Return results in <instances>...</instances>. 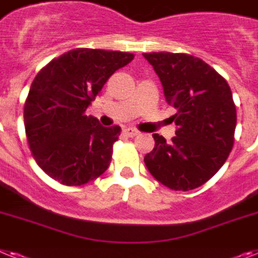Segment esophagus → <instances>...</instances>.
Here are the masks:
<instances>
[{
	"label": "esophagus",
	"instance_id": "obj_1",
	"mask_svg": "<svg viewBox=\"0 0 258 258\" xmlns=\"http://www.w3.org/2000/svg\"><path fill=\"white\" fill-rule=\"evenodd\" d=\"M123 134H124L125 136L134 138V136L139 135V131L135 128H133V127H125V128H123Z\"/></svg>",
	"mask_w": 258,
	"mask_h": 258
}]
</instances>
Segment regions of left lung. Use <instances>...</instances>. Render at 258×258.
I'll list each match as a JSON object with an SVG mask.
<instances>
[{"label":"left lung","mask_w":258,"mask_h":258,"mask_svg":"<svg viewBox=\"0 0 258 258\" xmlns=\"http://www.w3.org/2000/svg\"><path fill=\"white\" fill-rule=\"evenodd\" d=\"M160 77L176 136L153 134L155 148L144 157L149 173L172 190L187 191L207 182L223 166L235 142L232 92L215 69L187 53H143Z\"/></svg>","instance_id":"left-lung-1"}]
</instances>
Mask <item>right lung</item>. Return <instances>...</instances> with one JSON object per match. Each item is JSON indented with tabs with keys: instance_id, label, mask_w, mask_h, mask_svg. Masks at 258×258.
Returning a JSON list of instances; mask_svg holds the SVG:
<instances>
[{
	"instance_id": "add662e5",
	"label": "right lung",
	"mask_w": 258,
	"mask_h": 258,
	"mask_svg": "<svg viewBox=\"0 0 258 258\" xmlns=\"http://www.w3.org/2000/svg\"><path fill=\"white\" fill-rule=\"evenodd\" d=\"M133 59L128 52L76 48L36 75L23 119L30 151L51 178L80 186L109 168L120 127H103L85 111L110 76Z\"/></svg>"
}]
</instances>
